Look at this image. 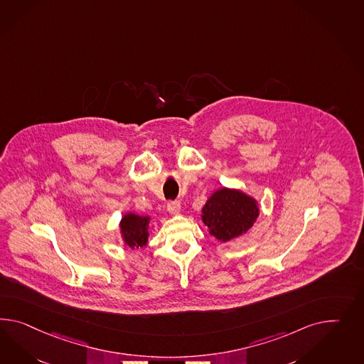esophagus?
I'll list each match as a JSON object with an SVG mask.
<instances>
[{"label":"esophagus","instance_id":"1","mask_svg":"<svg viewBox=\"0 0 364 364\" xmlns=\"http://www.w3.org/2000/svg\"><path fill=\"white\" fill-rule=\"evenodd\" d=\"M167 209L169 213H172V215H177V213H180L181 205H180V203H178V201H168Z\"/></svg>","mask_w":364,"mask_h":364}]
</instances>
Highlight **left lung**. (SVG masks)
I'll use <instances>...</instances> for the list:
<instances>
[{"label": "left lung", "mask_w": 364, "mask_h": 364, "mask_svg": "<svg viewBox=\"0 0 364 364\" xmlns=\"http://www.w3.org/2000/svg\"><path fill=\"white\" fill-rule=\"evenodd\" d=\"M201 213L209 233L218 241L228 242L253 226L259 208L256 200L244 192L221 188L208 198Z\"/></svg>", "instance_id": "1"}]
</instances>
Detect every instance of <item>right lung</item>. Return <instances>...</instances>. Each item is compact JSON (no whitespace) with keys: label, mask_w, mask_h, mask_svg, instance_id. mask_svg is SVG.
<instances>
[{"label":"right lung","mask_w":364,"mask_h":364,"mask_svg":"<svg viewBox=\"0 0 364 364\" xmlns=\"http://www.w3.org/2000/svg\"><path fill=\"white\" fill-rule=\"evenodd\" d=\"M151 217L139 216L135 213H127L122 217L120 221V235L124 244L131 249H138L147 245L148 228Z\"/></svg>","instance_id":"1"}]
</instances>
